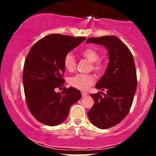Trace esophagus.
<instances>
[{"label": "esophagus", "instance_id": "1", "mask_svg": "<svg viewBox=\"0 0 156 156\" xmlns=\"http://www.w3.org/2000/svg\"><path fill=\"white\" fill-rule=\"evenodd\" d=\"M81 94H82V97H83V98H84V97H87V92H81Z\"/></svg>", "mask_w": 156, "mask_h": 156}]
</instances>
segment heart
<instances>
[{
	"instance_id": "1",
	"label": "heart",
	"mask_w": 156,
	"mask_h": 156,
	"mask_svg": "<svg viewBox=\"0 0 156 156\" xmlns=\"http://www.w3.org/2000/svg\"><path fill=\"white\" fill-rule=\"evenodd\" d=\"M82 56L92 62V69L96 72H101L104 68L103 62L99 60L100 55L98 52L93 48H86L81 51ZM64 66L67 70L73 72L76 69V60L74 55L71 53H68L64 56ZM95 82V78L91 74H77L71 77L69 79V83L75 88L80 90L85 91L89 89L90 86L93 85Z\"/></svg>"
}]
</instances>
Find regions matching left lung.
I'll list each match as a JSON object with an SVG mask.
<instances>
[{"instance_id":"1","label":"left lung","mask_w":156,"mask_h":156,"mask_svg":"<svg viewBox=\"0 0 156 156\" xmlns=\"http://www.w3.org/2000/svg\"><path fill=\"white\" fill-rule=\"evenodd\" d=\"M89 42L103 45L108 51V66L95 86L106 94H90L94 103L87 114L94 126L107 129L119 124L129 112L137 87L135 63L128 48L115 36L92 37L86 43Z\"/></svg>"}]
</instances>
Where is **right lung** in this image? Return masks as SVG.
Segmentation results:
<instances>
[{
  "mask_svg": "<svg viewBox=\"0 0 156 156\" xmlns=\"http://www.w3.org/2000/svg\"><path fill=\"white\" fill-rule=\"evenodd\" d=\"M85 37L49 34L32 46L25 61L23 83L28 108L40 122L49 126L62 123L71 105L81 98L78 89L64 88V56L85 40Z\"/></svg>",
  "mask_w": 156,
  "mask_h": 156,
  "instance_id": "right-lung-1",
  "label": "right lung"
}]
</instances>
